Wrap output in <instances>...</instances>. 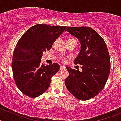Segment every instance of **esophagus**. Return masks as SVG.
I'll return each mask as SVG.
<instances>
[{"label": "esophagus", "mask_w": 121, "mask_h": 121, "mask_svg": "<svg viewBox=\"0 0 121 121\" xmlns=\"http://www.w3.org/2000/svg\"><path fill=\"white\" fill-rule=\"evenodd\" d=\"M64 69H65V67L64 65H60V70H64Z\"/></svg>", "instance_id": "1"}]
</instances>
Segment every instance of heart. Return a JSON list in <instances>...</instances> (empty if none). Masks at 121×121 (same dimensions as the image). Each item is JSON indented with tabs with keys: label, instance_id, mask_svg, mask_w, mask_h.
<instances>
[{
	"label": "heart",
	"instance_id": "heart-1",
	"mask_svg": "<svg viewBox=\"0 0 121 121\" xmlns=\"http://www.w3.org/2000/svg\"><path fill=\"white\" fill-rule=\"evenodd\" d=\"M62 60H63V61H64V60H63V59H62Z\"/></svg>",
	"mask_w": 121,
	"mask_h": 121
}]
</instances>
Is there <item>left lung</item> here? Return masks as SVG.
<instances>
[{
  "mask_svg": "<svg viewBox=\"0 0 121 121\" xmlns=\"http://www.w3.org/2000/svg\"><path fill=\"white\" fill-rule=\"evenodd\" d=\"M67 31L81 43L79 53L74 60L82 65V71L67 67L69 76L65 83L70 93L79 100L95 97L103 89L110 71V58L102 37L90 27H67Z\"/></svg>",
  "mask_w": 121,
  "mask_h": 121,
  "instance_id": "8db88e82",
  "label": "left lung"
}]
</instances>
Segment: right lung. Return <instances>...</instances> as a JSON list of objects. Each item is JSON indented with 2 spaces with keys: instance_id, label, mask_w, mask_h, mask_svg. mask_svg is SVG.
<instances>
[{
  "instance_id": "add662e5",
  "label": "right lung",
  "mask_w": 121,
  "mask_h": 121,
  "mask_svg": "<svg viewBox=\"0 0 121 121\" xmlns=\"http://www.w3.org/2000/svg\"><path fill=\"white\" fill-rule=\"evenodd\" d=\"M67 26L37 24L28 29L17 43L13 56L12 70L17 86L24 95L36 98L49 87L51 78L59 70L56 63H41L44 51L51 49Z\"/></svg>"
}]
</instances>
